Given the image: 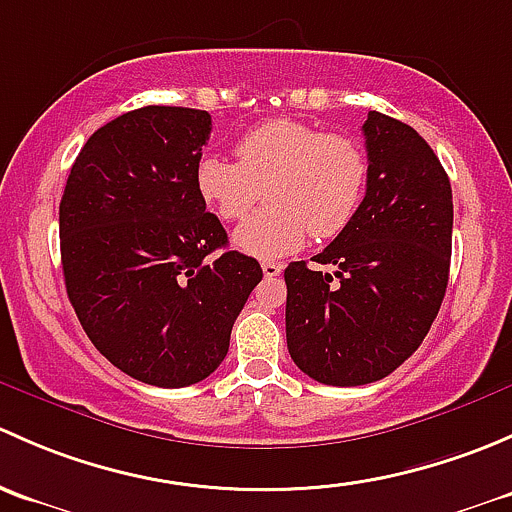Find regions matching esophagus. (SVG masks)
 I'll return each mask as SVG.
<instances>
[{
  "label": "esophagus",
  "instance_id": "esophagus-1",
  "mask_svg": "<svg viewBox=\"0 0 512 512\" xmlns=\"http://www.w3.org/2000/svg\"><path fill=\"white\" fill-rule=\"evenodd\" d=\"M261 268H263V276H266V278H276V276H281L283 263H278V261H263Z\"/></svg>",
  "mask_w": 512,
  "mask_h": 512
}]
</instances>
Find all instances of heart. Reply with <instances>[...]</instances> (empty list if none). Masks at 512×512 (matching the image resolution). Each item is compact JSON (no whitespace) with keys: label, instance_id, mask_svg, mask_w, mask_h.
Segmentation results:
<instances>
[{"label":"heart","instance_id":"1","mask_svg":"<svg viewBox=\"0 0 512 512\" xmlns=\"http://www.w3.org/2000/svg\"><path fill=\"white\" fill-rule=\"evenodd\" d=\"M236 162L204 155L194 184L224 221H241L266 189L271 204L234 231V246L256 258L286 256L313 234H342L365 197L370 160L350 135L323 133L308 123L276 118L244 133Z\"/></svg>","mask_w":512,"mask_h":512}]
</instances>
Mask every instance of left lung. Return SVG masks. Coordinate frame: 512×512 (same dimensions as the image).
<instances>
[{
  "mask_svg": "<svg viewBox=\"0 0 512 512\" xmlns=\"http://www.w3.org/2000/svg\"><path fill=\"white\" fill-rule=\"evenodd\" d=\"M370 160L355 219L318 256L286 268V340L315 382L357 387L387 377L421 345L444 300L453 199L439 157L414 128L370 110Z\"/></svg>",
  "mask_w": 512,
  "mask_h": 512,
  "instance_id": "8db88e82",
  "label": "left lung"
}]
</instances>
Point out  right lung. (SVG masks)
Listing matches in <instances>:
<instances>
[{"label":"right lung","instance_id":"right-lung-1","mask_svg":"<svg viewBox=\"0 0 512 512\" xmlns=\"http://www.w3.org/2000/svg\"><path fill=\"white\" fill-rule=\"evenodd\" d=\"M209 133L207 110H130L88 138L61 197L68 300L100 355L155 387L217 370L263 278L239 251L209 261L229 244L194 184Z\"/></svg>","mask_w":512,"mask_h":512}]
</instances>
